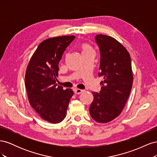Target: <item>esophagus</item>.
<instances>
[{"label":"esophagus","instance_id":"obj_1","mask_svg":"<svg viewBox=\"0 0 157 157\" xmlns=\"http://www.w3.org/2000/svg\"><path fill=\"white\" fill-rule=\"evenodd\" d=\"M83 92H84L83 90H80V89H75L74 90L75 94H80L81 93H82Z\"/></svg>","mask_w":157,"mask_h":157}]
</instances>
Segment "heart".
<instances>
[{"label":"heart","mask_w":157,"mask_h":157,"mask_svg":"<svg viewBox=\"0 0 157 157\" xmlns=\"http://www.w3.org/2000/svg\"><path fill=\"white\" fill-rule=\"evenodd\" d=\"M82 53H86V52H93L92 48H91L89 44H84L82 46Z\"/></svg>","instance_id":"b5f03b06"}]
</instances>
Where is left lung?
<instances>
[{"mask_svg":"<svg viewBox=\"0 0 157 157\" xmlns=\"http://www.w3.org/2000/svg\"><path fill=\"white\" fill-rule=\"evenodd\" d=\"M100 51L99 77H103L99 93L93 92L90 113L94 121L107 123L115 119L124 109L133 83L131 58L128 52L114 38L97 35Z\"/></svg>","mask_w":157,"mask_h":157,"instance_id":"8db88e82","label":"left lung"}]
</instances>
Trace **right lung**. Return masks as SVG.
<instances>
[{"label":"right lung","instance_id":"right-lung-1","mask_svg":"<svg viewBox=\"0 0 157 157\" xmlns=\"http://www.w3.org/2000/svg\"><path fill=\"white\" fill-rule=\"evenodd\" d=\"M75 36L50 38L38 46L27 65L25 83L31 107L44 121H62L73 91L58 86L59 62Z\"/></svg>","mask_w":157,"mask_h":157}]
</instances>
